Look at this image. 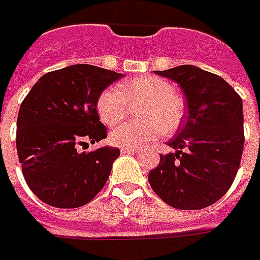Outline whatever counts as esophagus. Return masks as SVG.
Masks as SVG:
<instances>
[{
	"mask_svg": "<svg viewBox=\"0 0 260 260\" xmlns=\"http://www.w3.org/2000/svg\"><path fill=\"white\" fill-rule=\"evenodd\" d=\"M140 148L137 147H124V148H121V152L123 154H134V152H139Z\"/></svg>",
	"mask_w": 260,
	"mask_h": 260,
	"instance_id": "34e87169",
	"label": "esophagus"
}]
</instances>
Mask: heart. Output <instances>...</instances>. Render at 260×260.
Segmentation results:
<instances>
[{
  "label": "heart",
  "instance_id": "b5f03b06",
  "mask_svg": "<svg viewBox=\"0 0 260 260\" xmlns=\"http://www.w3.org/2000/svg\"><path fill=\"white\" fill-rule=\"evenodd\" d=\"M140 108L136 116L141 121H128L110 133L112 144L140 147L159 137L162 132H176L185 117L183 99L171 82L154 75L137 77L121 82L117 88L105 89L96 101V110L106 126H116L128 113V108Z\"/></svg>",
  "mask_w": 260,
  "mask_h": 260
}]
</instances>
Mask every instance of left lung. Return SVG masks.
I'll list each match as a JSON object with an SVG mask.
<instances>
[{"label":"left lung","mask_w":260,"mask_h":260,"mask_svg":"<svg viewBox=\"0 0 260 260\" xmlns=\"http://www.w3.org/2000/svg\"><path fill=\"white\" fill-rule=\"evenodd\" d=\"M178 82L187 101L185 124L148 175L152 190L171 207L200 210L228 192L244 150L242 99L221 77L194 66L155 71Z\"/></svg>","instance_id":"1"}]
</instances>
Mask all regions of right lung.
<instances>
[{
	"label": "right lung",
	"mask_w": 260,
	"mask_h": 260,
	"mask_svg": "<svg viewBox=\"0 0 260 260\" xmlns=\"http://www.w3.org/2000/svg\"><path fill=\"white\" fill-rule=\"evenodd\" d=\"M123 74L75 64L50 71L32 86L19 108L16 151L29 189L58 209L89 203L109 178L119 148L78 152V145L104 140L96 101Z\"/></svg>",
	"instance_id": "add662e5"
}]
</instances>
